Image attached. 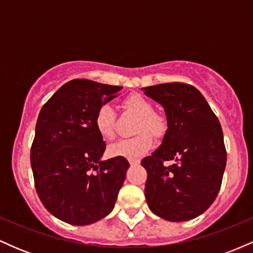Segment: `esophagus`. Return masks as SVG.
<instances>
[{"mask_svg": "<svg viewBox=\"0 0 253 253\" xmlns=\"http://www.w3.org/2000/svg\"><path fill=\"white\" fill-rule=\"evenodd\" d=\"M129 164L130 165H132V167H133V165H138V164H140V161H139V159H129Z\"/></svg>", "mask_w": 253, "mask_h": 253, "instance_id": "esophagus-1", "label": "esophagus"}]
</instances>
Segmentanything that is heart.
Here are the masks:
<instances>
[{
  "mask_svg": "<svg viewBox=\"0 0 253 253\" xmlns=\"http://www.w3.org/2000/svg\"><path fill=\"white\" fill-rule=\"evenodd\" d=\"M123 107L127 112L138 117L132 138L120 139L109 145L110 156L126 157L135 159L146 155L153 146V139H162L169 128L168 119L161 113L155 112V106L140 94H132L124 98ZM95 129L104 140H110L115 135V113L108 104H102L97 109L94 119Z\"/></svg>",
  "mask_w": 253,
  "mask_h": 253,
  "instance_id": "b5f03b06",
  "label": "heart"
}]
</instances>
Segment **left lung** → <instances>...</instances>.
I'll return each mask as SVG.
<instances>
[{"label": "left lung", "mask_w": 253, "mask_h": 253, "mask_svg": "<svg viewBox=\"0 0 253 253\" xmlns=\"http://www.w3.org/2000/svg\"><path fill=\"white\" fill-rule=\"evenodd\" d=\"M144 94L164 107L169 123L161 146L141 161L147 205L169 221L194 219L211 207L221 187L227 159L221 125L191 84H157Z\"/></svg>", "instance_id": "8db88e82"}]
</instances>
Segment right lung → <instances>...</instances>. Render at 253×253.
I'll list each match as a JSON object with an SVG mask.
<instances>
[{
  "label": "right lung",
  "instance_id": "obj_1",
  "mask_svg": "<svg viewBox=\"0 0 253 253\" xmlns=\"http://www.w3.org/2000/svg\"><path fill=\"white\" fill-rule=\"evenodd\" d=\"M123 86L72 80L52 95L37 120L31 147L34 185L51 214L84 226L114 208L129 164L125 157L100 161L106 143L95 129L97 109Z\"/></svg>",
  "mask_w": 253,
  "mask_h": 253
}]
</instances>
